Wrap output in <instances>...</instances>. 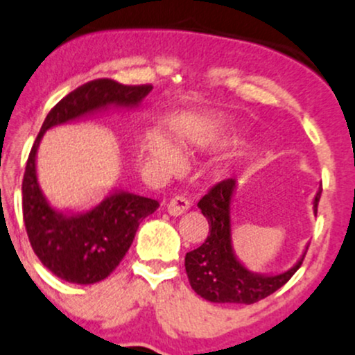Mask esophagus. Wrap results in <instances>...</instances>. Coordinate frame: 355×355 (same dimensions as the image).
I'll list each match as a JSON object with an SVG mask.
<instances>
[{
    "label": "esophagus",
    "instance_id": "1",
    "mask_svg": "<svg viewBox=\"0 0 355 355\" xmlns=\"http://www.w3.org/2000/svg\"><path fill=\"white\" fill-rule=\"evenodd\" d=\"M190 208V202L185 196H173L170 202L165 203V210L172 216H180L182 213H185Z\"/></svg>",
    "mask_w": 355,
    "mask_h": 355
}]
</instances>
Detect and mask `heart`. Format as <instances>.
Segmentation results:
<instances>
[{
    "mask_svg": "<svg viewBox=\"0 0 355 355\" xmlns=\"http://www.w3.org/2000/svg\"><path fill=\"white\" fill-rule=\"evenodd\" d=\"M218 145L216 140L202 144L203 148ZM191 153V145H182L180 150L170 144V140L160 130H147L140 140V155L148 168H153L162 175H173L183 168L182 157Z\"/></svg>",
    "mask_w": 355,
    "mask_h": 355,
    "instance_id": "1",
    "label": "heart"
}]
</instances>
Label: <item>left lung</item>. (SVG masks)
<instances>
[{
	"label": "left lung",
	"mask_w": 355,
	"mask_h": 355,
	"mask_svg": "<svg viewBox=\"0 0 355 355\" xmlns=\"http://www.w3.org/2000/svg\"><path fill=\"white\" fill-rule=\"evenodd\" d=\"M236 180L228 178L216 183L198 202V208L208 220L210 232L202 246L185 256V270L191 289L210 302L253 304L268 297L291 279L301 268L306 251L294 266L277 275H259L243 266L236 258L232 240V200ZM321 190L314 196V213Z\"/></svg>",
	"instance_id": "obj_1"
}]
</instances>
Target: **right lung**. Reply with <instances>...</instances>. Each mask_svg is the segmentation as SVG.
Here are the masks:
<instances>
[{
    "instance_id": "1",
    "label": "right lung",
    "mask_w": 355,
    "mask_h": 355,
    "mask_svg": "<svg viewBox=\"0 0 355 355\" xmlns=\"http://www.w3.org/2000/svg\"><path fill=\"white\" fill-rule=\"evenodd\" d=\"M150 84L123 85L96 79L67 94L51 109L29 152L23 178V218L29 243L40 261L67 283L94 284L105 279L134 241L145 216L160 207L157 200L114 190L91 210L59 211L42 193L36 153L46 130L109 107H139Z\"/></svg>"
}]
</instances>
